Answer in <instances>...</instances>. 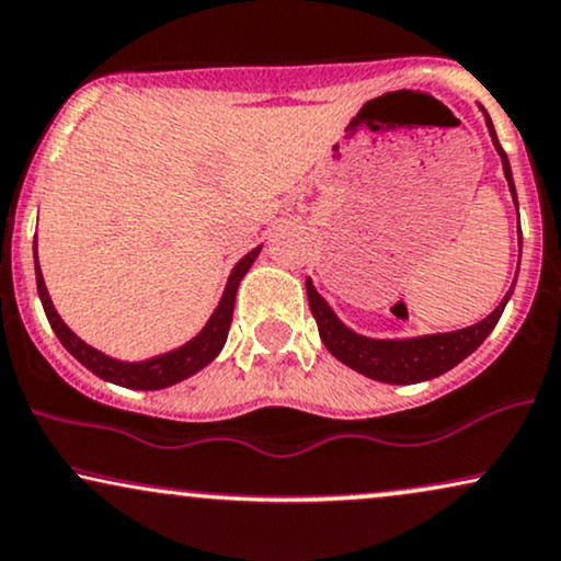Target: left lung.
<instances>
[{"label": "left lung", "instance_id": "1", "mask_svg": "<svg viewBox=\"0 0 561 561\" xmlns=\"http://www.w3.org/2000/svg\"><path fill=\"white\" fill-rule=\"evenodd\" d=\"M483 112V119H486L489 137H492L496 153L502 158V171L504 179H507L510 195H513V203L517 207V192L513 182V169H510L507 153L502 150L500 140H496L494 124L489 119L486 108L479 106ZM523 249V244H520ZM517 280V273H515ZM515 280L510 286V291L504 294L500 307L494 309L492 314L483 317L481 322L468 324L462 330H453V333H432V335H413V337H369L356 333L345 324L341 317L333 312L324 296L317 291L312 278H307V296H309V309H312L317 330H320V337L324 348L333 354L337 362L358 371V375L377 379V382L387 385H416L426 382V379H434L445 371L458 366L462 358L473 354L479 345L486 341L489 333L496 328L500 317L507 307L510 296L515 291Z\"/></svg>", "mask_w": 561, "mask_h": 561}]
</instances>
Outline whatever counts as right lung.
<instances>
[{
  "label": "right lung",
  "mask_w": 561,
  "mask_h": 561,
  "mask_svg": "<svg viewBox=\"0 0 561 561\" xmlns=\"http://www.w3.org/2000/svg\"><path fill=\"white\" fill-rule=\"evenodd\" d=\"M33 257H36V286H38V296L41 304H44L46 320L51 324V330L57 333L59 343L72 354L78 362L85 366V369L93 371L95 377L106 379V382L119 385V387H129V390H163V387H171L182 379L197 375L199 369H205L207 364L216 358L220 351H224L226 337H228V328H231V317H233V301H237V291L239 283L252 267V262L257 260V254L262 252V247L252 249V252L244 254L237 265H233L231 275H228L224 296H220L216 312L210 314V320L205 322V328L192 337L190 343L179 345V348L169 351V354H158L150 358H142V362H122V358H114L103 351L93 348L82 341L80 335H75L72 330L67 328V322L61 320L57 309H54L51 296L46 291L44 283V273H41L38 265V249L33 247Z\"/></svg>",
  "instance_id": "right-lung-1"
}]
</instances>
